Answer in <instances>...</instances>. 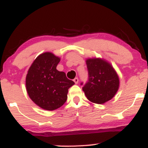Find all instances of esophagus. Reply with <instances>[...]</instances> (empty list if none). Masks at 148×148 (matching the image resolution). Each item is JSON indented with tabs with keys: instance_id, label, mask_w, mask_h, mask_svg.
<instances>
[{
	"instance_id": "obj_1",
	"label": "esophagus",
	"mask_w": 148,
	"mask_h": 148,
	"mask_svg": "<svg viewBox=\"0 0 148 148\" xmlns=\"http://www.w3.org/2000/svg\"><path fill=\"white\" fill-rule=\"evenodd\" d=\"M73 81H74V83H75V84H78V83H79V79H78V78H77V77H76V78H75V79H74V80H73Z\"/></svg>"
}]
</instances>
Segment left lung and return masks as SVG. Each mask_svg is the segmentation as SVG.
Returning <instances> with one entry per match:
<instances>
[{
    "label": "left lung",
    "instance_id": "left-lung-1",
    "mask_svg": "<svg viewBox=\"0 0 148 148\" xmlns=\"http://www.w3.org/2000/svg\"><path fill=\"white\" fill-rule=\"evenodd\" d=\"M88 81L83 91L91 102L101 104L115 95L120 86V79L113 66L100 58L86 59ZM83 85V83H81Z\"/></svg>",
    "mask_w": 148,
    "mask_h": 148
}]
</instances>
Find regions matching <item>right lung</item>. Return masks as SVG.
<instances>
[{"mask_svg": "<svg viewBox=\"0 0 148 148\" xmlns=\"http://www.w3.org/2000/svg\"><path fill=\"white\" fill-rule=\"evenodd\" d=\"M60 61V58L52 53H43L33 61L25 78V87L30 98L47 111L62 106L67 99L68 89L74 84L66 77L65 73L56 69Z\"/></svg>", "mask_w": 148, "mask_h": 148, "instance_id": "1", "label": "right lung"}]
</instances>
